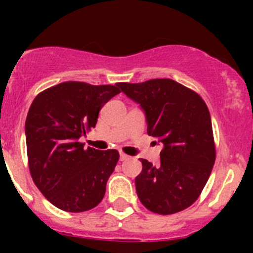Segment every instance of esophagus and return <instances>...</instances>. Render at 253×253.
Here are the masks:
<instances>
[{
    "mask_svg": "<svg viewBox=\"0 0 253 253\" xmlns=\"http://www.w3.org/2000/svg\"><path fill=\"white\" fill-rule=\"evenodd\" d=\"M129 160V156H126L125 153H120V161H126Z\"/></svg>",
    "mask_w": 253,
    "mask_h": 253,
    "instance_id": "1",
    "label": "esophagus"
}]
</instances>
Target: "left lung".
<instances>
[{"label":"left lung","instance_id":"obj_1","mask_svg":"<svg viewBox=\"0 0 253 253\" xmlns=\"http://www.w3.org/2000/svg\"><path fill=\"white\" fill-rule=\"evenodd\" d=\"M146 115L147 133L162 144L160 165L140 158L135 177L140 203L153 213L173 214L196 202L215 161L211 119L198 93L173 80L118 84Z\"/></svg>","mask_w":253,"mask_h":253}]
</instances>
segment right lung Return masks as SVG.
<instances>
[{"label":"right lung","instance_id":"obj_1","mask_svg":"<svg viewBox=\"0 0 253 253\" xmlns=\"http://www.w3.org/2000/svg\"><path fill=\"white\" fill-rule=\"evenodd\" d=\"M118 93V84L69 81L40 92L31 104L25 123L29 169L54 207L81 213L104 198L119 153L86 149L80 139L95 128L101 107Z\"/></svg>","mask_w":253,"mask_h":253}]
</instances>
